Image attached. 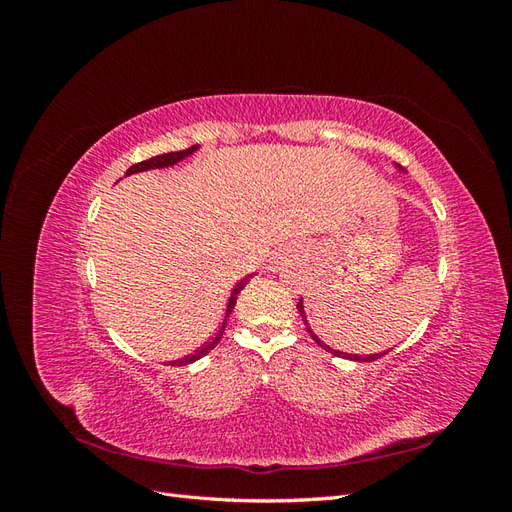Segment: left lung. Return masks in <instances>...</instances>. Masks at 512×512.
<instances>
[{
    "instance_id": "1",
    "label": "left lung",
    "mask_w": 512,
    "mask_h": 512,
    "mask_svg": "<svg viewBox=\"0 0 512 512\" xmlns=\"http://www.w3.org/2000/svg\"><path fill=\"white\" fill-rule=\"evenodd\" d=\"M297 309H299V314L303 316V322H305V327H307V333L312 335V339L314 342L320 346V348H324L327 352H331V354H335V356H344V359H350V361H356V363H371V361H376V359H380V356H384L386 352H380V354H346V352H339V350H333V348H329L327 344H322L320 339H318V335L312 331V327H309L307 324V320H305V309H303V299H299V303H297Z\"/></svg>"
}]
</instances>
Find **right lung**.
Returning a JSON list of instances; mask_svg holds the SVG:
<instances>
[{
  "label": "right lung",
  "mask_w": 512,
  "mask_h": 512,
  "mask_svg": "<svg viewBox=\"0 0 512 512\" xmlns=\"http://www.w3.org/2000/svg\"><path fill=\"white\" fill-rule=\"evenodd\" d=\"M198 149V145H194V147H190V149H183V151H170V153H162V156H156V158H149V160H145V162H138V164H134V166H130L128 168V173H126V177L128 175H134V173H143V170H151V168H166V166H173V164H177V162H181L183 158H188V156H192V153ZM250 277L252 275H247V277H243V280L232 288V292H230V299H228V305H226V314H224V322H222V327L218 329V333H215V337L211 339V342H207L203 348H198L194 354H188V356H183V359H179V361H170V365H190V363H194V361H198V359H203L205 354H209L215 346H218V342L222 339V335H224V329H226V320H228V316H230V312L232 309H235V303H237V294L245 288V284L250 282Z\"/></svg>",
  "instance_id": "1"
}]
</instances>
